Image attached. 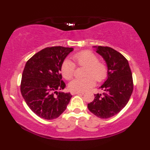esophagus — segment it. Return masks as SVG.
Listing matches in <instances>:
<instances>
[{
    "instance_id": "34e87169",
    "label": "esophagus",
    "mask_w": 150,
    "mask_h": 150,
    "mask_svg": "<svg viewBox=\"0 0 150 150\" xmlns=\"http://www.w3.org/2000/svg\"><path fill=\"white\" fill-rule=\"evenodd\" d=\"M72 95H75V94H84V92H71Z\"/></svg>"
}]
</instances>
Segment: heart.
<instances>
[{"label": "heart", "instance_id": "b5f03b06", "mask_svg": "<svg viewBox=\"0 0 150 150\" xmlns=\"http://www.w3.org/2000/svg\"><path fill=\"white\" fill-rule=\"evenodd\" d=\"M73 60L80 66L86 67L85 78H75L70 81L68 88L71 92H82L91 88L95 84V79L98 82L104 80L107 76V67L94 53L83 51L73 56ZM75 70V63L70 60H65L62 63L61 71L63 77L70 80L73 77Z\"/></svg>", "mask_w": 150, "mask_h": 150}]
</instances>
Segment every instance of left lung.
Returning <instances> with one entry per match:
<instances>
[{"instance_id": "1", "label": "left lung", "mask_w": 150, "mask_h": 150, "mask_svg": "<svg viewBox=\"0 0 150 150\" xmlns=\"http://www.w3.org/2000/svg\"><path fill=\"white\" fill-rule=\"evenodd\" d=\"M107 65V79L100 88L103 94H94L87 104L88 109L101 118H108L119 113L128 104L132 90V73L128 60L121 53L108 46H93Z\"/></svg>"}]
</instances>
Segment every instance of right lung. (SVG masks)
Returning <instances> with one entry per match:
<instances>
[{
	"label": "right lung",
	"mask_w": 150,
	"mask_h": 150,
	"mask_svg": "<svg viewBox=\"0 0 150 150\" xmlns=\"http://www.w3.org/2000/svg\"><path fill=\"white\" fill-rule=\"evenodd\" d=\"M73 48L52 46L41 50L27 61L22 75L20 90L26 104L40 118L59 117L69 104L70 93L58 92L65 84L61 68Z\"/></svg>",
	"instance_id": "add662e5"
}]
</instances>
